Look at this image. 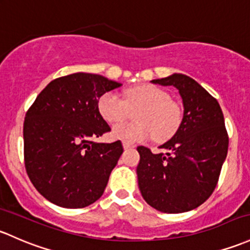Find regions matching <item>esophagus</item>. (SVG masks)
<instances>
[{"label": "esophagus", "mask_w": 250, "mask_h": 250, "mask_svg": "<svg viewBox=\"0 0 250 250\" xmlns=\"http://www.w3.org/2000/svg\"><path fill=\"white\" fill-rule=\"evenodd\" d=\"M133 147H135V145H133V144H130V143H125V141H123V148H125V149L133 148Z\"/></svg>", "instance_id": "obj_1"}]
</instances>
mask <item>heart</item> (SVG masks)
<instances>
[{
	"label": "heart",
	"mask_w": 250,
	"mask_h": 250,
	"mask_svg": "<svg viewBox=\"0 0 250 250\" xmlns=\"http://www.w3.org/2000/svg\"><path fill=\"white\" fill-rule=\"evenodd\" d=\"M136 122L118 123L111 135L125 143L148 140L164 143L175 135L182 122V109L170 99L169 93L152 83H143L125 91V101L114 92H106L99 98V114L109 123L125 120L129 110Z\"/></svg>",
	"instance_id": "obj_1"
}]
</instances>
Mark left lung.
Wrapping results in <instances>:
<instances>
[{
	"instance_id": "8db88e82",
	"label": "left lung",
	"mask_w": 250,
	"mask_h": 250,
	"mask_svg": "<svg viewBox=\"0 0 250 250\" xmlns=\"http://www.w3.org/2000/svg\"><path fill=\"white\" fill-rule=\"evenodd\" d=\"M152 83L175 86L185 111L177 132L159 147L167 149L165 153L154 154L147 147H138L139 188L153 208L182 213L212 195L227 158L229 135L219 103L194 79L172 74Z\"/></svg>"
}]
</instances>
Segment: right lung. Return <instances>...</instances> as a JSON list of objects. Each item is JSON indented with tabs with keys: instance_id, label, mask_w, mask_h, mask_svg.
I'll use <instances>...</instances> for the list:
<instances>
[{
	"instance_id": "add662e5",
	"label": "right lung",
	"mask_w": 250,
	"mask_h": 250,
	"mask_svg": "<svg viewBox=\"0 0 250 250\" xmlns=\"http://www.w3.org/2000/svg\"><path fill=\"white\" fill-rule=\"evenodd\" d=\"M121 85L98 74L75 73L52 80L27 110L26 172L46 200L83 208L103 195L123 147L120 140L97 144L92 139L111 130L98 101Z\"/></svg>"
}]
</instances>
